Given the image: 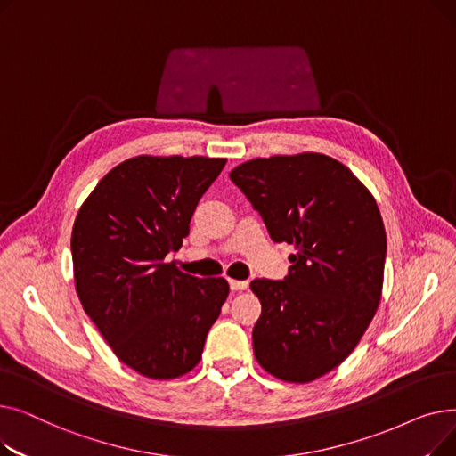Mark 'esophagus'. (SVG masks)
<instances>
[{"label":"esophagus","instance_id":"esophagus-1","mask_svg":"<svg viewBox=\"0 0 456 456\" xmlns=\"http://www.w3.org/2000/svg\"><path fill=\"white\" fill-rule=\"evenodd\" d=\"M229 286H231V290H234V292H240V290H246V289H248V281L229 279Z\"/></svg>","mask_w":456,"mask_h":456}]
</instances>
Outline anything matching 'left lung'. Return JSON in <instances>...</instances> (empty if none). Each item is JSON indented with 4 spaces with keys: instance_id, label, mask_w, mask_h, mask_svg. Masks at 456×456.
I'll use <instances>...</instances> for the list:
<instances>
[{
    "instance_id": "1",
    "label": "left lung",
    "mask_w": 456,
    "mask_h": 456,
    "mask_svg": "<svg viewBox=\"0 0 456 456\" xmlns=\"http://www.w3.org/2000/svg\"><path fill=\"white\" fill-rule=\"evenodd\" d=\"M273 242L296 248L282 281L255 279L253 353L270 375L305 385L361 342L382 294L387 232L371 191L322 153L253 159L229 174Z\"/></svg>"
}]
</instances>
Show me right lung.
Listing matches in <instances>:
<instances>
[{
	"instance_id": "1",
	"label": "right lung",
	"mask_w": 456,
	"mask_h": 456,
	"mask_svg": "<svg viewBox=\"0 0 456 456\" xmlns=\"http://www.w3.org/2000/svg\"><path fill=\"white\" fill-rule=\"evenodd\" d=\"M227 159L138 155L114 166L71 231L79 301L114 354L157 380L194 370L229 296L224 277L198 279L179 251L201 196Z\"/></svg>"
}]
</instances>
